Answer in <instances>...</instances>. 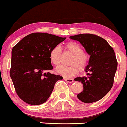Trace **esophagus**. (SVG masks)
I'll use <instances>...</instances> for the list:
<instances>
[{
    "mask_svg": "<svg viewBox=\"0 0 127 127\" xmlns=\"http://www.w3.org/2000/svg\"><path fill=\"white\" fill-rule=\"evenodd\" d=\"M64 79L65 80L66 82H69V83H72L73 82V80L72 79H67V78H64Z\"/></svg>",
    "mask_w": 127,
    "mask_h": 127,
    "instance_id": "34e87169",
    "label": "esophagus"
}]
</instances>
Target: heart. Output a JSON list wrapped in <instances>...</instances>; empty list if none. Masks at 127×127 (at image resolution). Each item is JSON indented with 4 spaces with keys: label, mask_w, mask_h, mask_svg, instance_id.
Returning <instances> with one entry per match:
<instances>
[{
    "label": "heart",
    "mask_w": 127,
    "mask_h": 127,
    "mask_svg": "<svg viewBox=\"0 0 127 127\" xmlns=\"http://www.w3.org/2000/svg\"><path fill=\"white\" fill-rule=\"evenodd\" d=\"M64 51L70 52L73 56L70 58L69 65H61L57 68L56 72L65 78H70L78 73L79 70L84 72L88 67L89 58L84 52V49L76 42L69 41L64 45ZM62 57V49L60 46H54L49 51V59L50 62L55 66L59 65Z\"/></svg>",
    "instance_id": "1"
}]
</instances>
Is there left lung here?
Here are the masks:
<instances>
[{
    "mask_svg": "<svg viewBox=\"0 0 127 127\" xmlns=\"http://www.w3.org/2000/svg\"><path fill=\"white\" fill-rule=\"evenodd\" d=\"M70 38L79 42L90 55L85 69L88 72L87 76L75 79L84 86L83 91L77 97L85 103L98 101L109 93L113 85L118 66L113 49L105 39L96 34L85 33Z\"/></svg>",
    "mask_w": 127,
    "mask_h": 127,
    "instance_id": "8db88e82",
    "label": "left lung"
}]
</instances>
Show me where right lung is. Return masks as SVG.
<instances>
[{
	"instance_id": "add662e5",
	"label": "right lung",
	"mask_w": 127,
	"mask_h": 127,
	"mask_svg": "<svg viewBox=\"0 0 127 127\" xmlns=\"http://www.w3.org/2000/svg\"><path fill=\"white\" fill-rule=\"evenodd\" d=\"M65 38L33 33L13 47L10 76L16 93L24 102L32 105L43 104L57 81L63 79L60 75L45 72L53 69L49 59L50 50Z\"/></svg>"
}]
</instances>
